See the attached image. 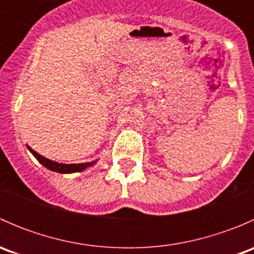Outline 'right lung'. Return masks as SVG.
<instances>
[{
	"label": "right lung",
	"mask_w": 254,
	"mask_h": 254,
	"mask_svg": "<svg viewBox=\"0 0 254 254\" xmlns=\"http://www.w3.org/2000/svg\"><path fill=\"white\" fill-rule=\"evenodd\" d=\"M28 150L33 153L35 158L42 163L44 167H47L48 170L54 171V172H59V173H75V172H82L86 168L92 167L97 163V160L93 161V162H86V163H72V165H65V163H59L55 162V161H51L49 158H45L44 156L39 155L38 152H35L33 148H30L28 146Z\"/></svg>",
	"instance_id": "add662e5"
}]
</instances>
